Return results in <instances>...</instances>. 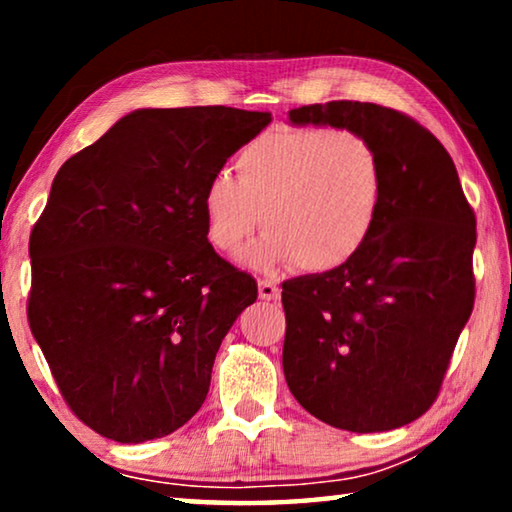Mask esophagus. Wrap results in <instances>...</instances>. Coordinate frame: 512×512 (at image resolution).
I'll return each instance as SVG.
<instances>
[{"mask_svg": "<svg viewBox=\"0 0 512 512\" xmlns=\"http://www.w3.org/2000/svg\"><path fill=\"white\" fill-rule=\"evenodd\" d=\"M259 298L277 300L280 298V287H277L273 280H268V277H262V280H259Z\"/></svg>", "mask_w": 512, "mask_h": 512, "instance_id": "34e87169", "label": "esophagus"}]
</instances>
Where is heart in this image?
I'll return each instance as SVG.
<instances>
[{"label": "heart", "mask_w": 512, "mask_h": 512, "mask_svg": "<svg viewBox=\"0 0 512 512\" xmlns=\"http://www.w3.org/2000/svg\"><path fill=\"white\" fill-rule=\"evenodd\" d=\"M235 169L237 178L212 173L201 196L207 239L225 255H237L266 221L250 264L298 262L325 273L352 262L375 235L386 173L366 135L329 126L284 128L248 142Z\"/></svg>", "instance_id": "obj_1"}]
</instances>
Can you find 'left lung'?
Instances as JSON below:
<instances>
[{"label": "left lung", "instance_id": "obj_1", "mask_svg": "<svg viewBox=\"0 0 512 512\" xmlns=\"http://www.w3.org/2000/svg\"><path fill=\"white\" fill-rule=\"evenodd\" d=\"M289 119L366 135L386 173L366 248L334 271L282 284L289 391L336 429L404 427L436 402L472 314L474 210L445 146L400 110L329 101Z\"/></svg>", "mask_w": 512, "mask_h": 512}]
</instances>
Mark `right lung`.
<instances>
[{
	"instance_id": "obj_1",
	"label": "right lung",
	"mask_w": 512,
	"mask_h": 512,
	"mask_svg": "<svg viewBox=\"0 0 512 512\" xmlns=\"http://www.w3.org/2000/svg\"><path fill=\"white\" fill-rule=\"evenodd\" d=\"M271 119L135 110L58 169L31 230L27 316L63 400L103 438H162L203 406L257 282L207 241L201 196Z\"/></svg>"
}]
</instances>
